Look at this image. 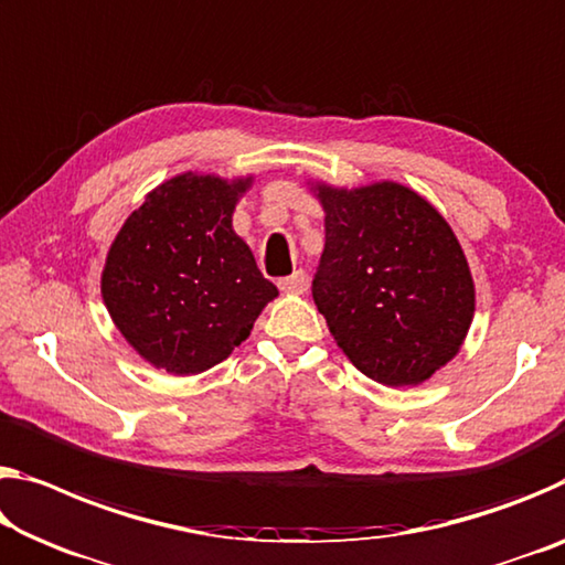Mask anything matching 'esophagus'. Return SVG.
I'll return each mask as SVG.
<instances>
[{
  "mask_svg": "<svg viewBox=\"0 0 565 565\" xmlns=\"http://www.w3.org/2000/svg\"><path fill=\"white\" fill-rule=\"evenodd\" d=\"M279 289L286 294H303L307 291V274L294 271L291 276H284L279 279Z\"/></svg>",
  "mask_w": 565,
  "mask_h": 565,
  "instance_id": "esophagus-1",
  "label": "esophagus"
}]
</instances>
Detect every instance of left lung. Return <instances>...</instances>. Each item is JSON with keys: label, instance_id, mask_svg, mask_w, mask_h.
I'll return each mask as SVG.
<instances>
[{"label": "left lung", "instance_id": "1", "mask_svg": "<svg viewBox=\"0 0 565 565\" xmlns=\"http://www.w3.org/2000/svg\"><path fill=\"white\" fill-rule=\"evenodd\" d=\"M327 244L311 297L356 370L390 387L425 382L452 360L476 286L452 228L399 183L317 185Z\"/></svg>", "mask_w": 565, "mask_h": 565}]
</instances>
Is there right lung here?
<instances>
[{
    "label": "right lung",
    "instance_id": "1",
    "mask_svg": "<svg viewBox=\"0 0 565 565\" xmlns=\"http://www.w3.org/2000/svg\"><path fill=\"white\" fill-rule=\"evenodd\" d=\"M248 181L183 173L148 193L115 236L103 299L115 327L150 364L199 374L254 329L276 286L231 228Z\"/></svg>",
    "mask_w": 565,
    "mask_h": 565
}]
</instances>
